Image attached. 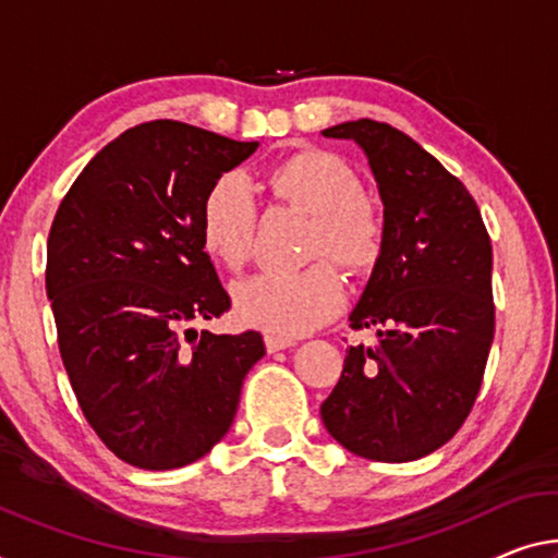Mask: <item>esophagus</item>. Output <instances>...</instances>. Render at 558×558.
<instances>
[{
	"label": "esophagus",
	"mask_w": 558,
	"mask_h": 558,
	"mask_svg": "<svg viewBox=\"0 0 558 558\" xmlns=\"http://www.w3.org/2000/svg\"><path fill=\"white\" fill-rule=\"evenodd\" d=\"M264 347H267L269 354H274V351H281V349L294 347V339L277 337V333H267V337H264Z\"/></svg>",
	"instance_id": "1"
}]
</instances>
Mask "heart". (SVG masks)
I'll return each instance as SVG.
<instances>
[{
    "mask_svg": "<svg viewBox=\"0 0 558 558\" xmlns=\"http://www.w3.org/2000/svg\"><path fill=\"white\" fill-rule=\"evenodd\" d=\"M271 186L312 217L308 256H331L347 269H366L381 252V221L364 199V184L344 159L327 151L296 154L271 171ZM256 196L250 179L227 171L202 202L199 234L207 254L227 269H242L252 254ZM347 302L341 274L327 259L299 271H262L234 287L239 319L281 337H299Z\"/></svg>",
    "mask_w": 558,
    "mask_h": 558,
    "instance_id": "1",
    "label": "heart"
}]
</instances>
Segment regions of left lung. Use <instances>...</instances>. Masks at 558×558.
Wrapping results in <instances>:
<instances>
[{
    "label": "left lung",
    "mask_w": 558,
    "mask_h": 558,
    "mask_svg": "<svg viewBox=\"0 0 558 558\" xmlns=\"http://www.w3.org/2000/svg\"><path fill=\"white\" fill-rule=\"evenodd\" d=\"M354 140L384 202L381 254L349 322L376 329L349 347L322 404L341 447L372 461L422 459L466 422L494 341L492 239L474 196L409 134L374 119L322 132Z\"/></svg>",
    "instance_id": "obj_1"
}]
</instances>
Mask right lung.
Returning <instances> with one entry per match:
<instances>
[{
  "label": "right lung",
  "instance_id": "right-lung-1",
  "mask_svg": "<svg viewBox=\"0 0 558 558\" xmlns=\"http://www.w3.org/2000/svg\"><path fill=\"white\" fill-rule=\"evenodd\" d=\"M256 147L171 119L140 124L84 167L51 221L59 354L84 418L136 469L211 451L264 356L259 331L194 329L231 306L202 244V202Z\"/></svg>",
  "mask_w": 558,
  "mask_h": 558
}]
</instances>
